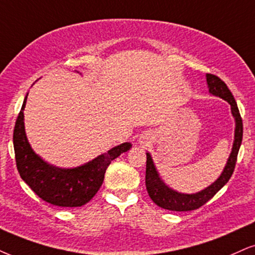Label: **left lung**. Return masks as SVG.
Segmentation results:
<instances>
[{"label": "left lung", "mask_w": 255, "mask_h": 255, "mask_svg": "<svg viewBox=\"0 0 255 255\" xmlns=\"http://www.w3.org/2000/svg\"><path fill=\"white\" fill-rule=\"evenodd\" d=\"M207 84H208L209 92L213 96L220 97L225 99L231 105L232 115L235 119V131H234V143L232 147V152L226 164L224 171L214 183H212L206 189L199 191L196 194H182L178 191L172 190L164 182L162 181L156 166L153 164L151 155L146 153V171H145V185L147 194L150 199L161 208L174 210V212H188L202 207L212 199L224 185L227 183L233 175L235 163H237L238 152L243 142V119L239 112L237 102H235L233 94L227 87L224 81L214 74H207Z\"/></svg>", "instance_id": "obj_1"}]
</instances>
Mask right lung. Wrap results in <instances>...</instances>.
Returning a JSON list of instances; mask_svg holds the SVG:
<instances>
[{"label":"right lung","instance_id":"add662e5","mask_svg":"<svg viewBox=\"0 0 255 255\" xmlns=\"http://www.w3.org/2000/svg\"><path fill=\"white\" fill-rule=\"evenodd\" d=\"M27 96L17 116L12 134L18 174L40 199L53 206L68 208L84 206L102 187L104 175L110 163L123 152L130 150L131 144L123 143L112 147L108 152L77 168L62 169L49 164L33 151L27 139L23 122Z\"/></svg>","mask_w":255,"mask_h":255}]
</instances>
